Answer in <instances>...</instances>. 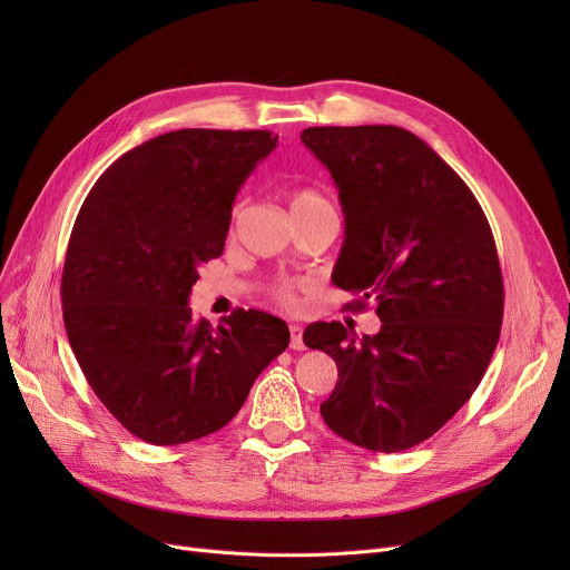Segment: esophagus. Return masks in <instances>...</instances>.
Here are the masks:
<instances>
[{"label":"esophagus","instance_id":"1","mask_svg":"<svg viewBox=\"0 0 570 570\" xmlns=\"http://www.w3.org/2000/svg\"><path fill=\"white\" fill-rule=\"evenodd\" d=\"M288 333H291V342H288V346H291L293 351H303V348H305V342H303V327H301V325H291V327H288Z\"/></svg>","mask_w":570,"mask_h":570}]
</instances>
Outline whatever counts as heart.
I'll return each mask as SVG.
<instances>
[{
  "label": "heart",
  "mask_w": 570,
  "mask_h": 570,
  "mask_svg": "<svg viewBox=\"0 0 570 570\" xmlns=\"http://www.w3.org/2000/svg\"><path fill=\"white\" fill-rule=\"evenodd\" d=\"M323 196H318L316 191H309V189H295L291 194V209H301V207H307V205H314V203H321ZM273 295L277 297L279 303H291L293 301V282H277L273 284Z\"/></svg>",
  "instance_id": "1"
}]
</instances>
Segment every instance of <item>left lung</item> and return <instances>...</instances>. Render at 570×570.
Segmentation results:
<instances>
[{"label": "left lung", "mask_w": 570, "mask_h": 570, "mask_svg": "<svg viewBox=\"0 0 570 570\" xmlns=\"http://www.w3.org/2000/svg\"><path fill=\"white\" fill-rule=\"evenodd\" d=\"M303 142L340 189L346 237L333 282L376 303V335L312 323L337 363L325 425L374 453L436 434L481 383L499 342L503 279L494 235L464 179L402 127H309Z\"/></svg>", "instance_id": "obj_1"}]
</instances>
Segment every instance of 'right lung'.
<instances>
[{
	"label": "right lung",
	"mask_w": 570,
	"mask_h": 570,
	"mask_svg": "<svg viewBox=\"0 0 570 570\" xmlns=\"http://www.w3.org/2000/svg\"><path fill=\"white\" fill-rule=\"evenodd\" d=\"M269 131L179 129L119 157L76 217L62 309L76 361L119 425L153 445L222 430L288 346L282 318L235 309L222 325L187 305L217 258L239 185L273 153Z\"/></svg>",
	"instance_id": "1"
}]
</instances>
